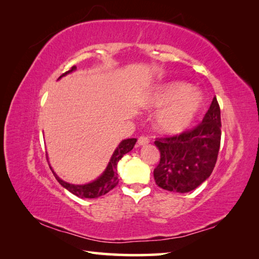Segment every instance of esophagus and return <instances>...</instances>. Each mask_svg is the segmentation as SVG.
Returning a JSON list of instances; mask_svg holds the SVG:
<instances>
[{
	"label": "esophagus",
	"instance_id": "obj_1",
	"mask_svg": "<svg viewBox=\"0 0 259 259\" xmlns=\"http://www.w3.org/2000/svg\"><path fill=\"white\" fill-rule=\"evenodd\" d=\"M148 144H149V139H148L147 137H139V139H138L139 146H146Z\"/></svg>",
	"mask_w": 259,
	"mask_h": 259
}]
</instances>
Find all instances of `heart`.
<instances>
[{
    "instance_id": "1",
    "label": "heart",
    "mask_w": 259,
    "mask_h": 259,
    "mask_svg": "<svg viewBox=\"0 0 259 259\" xmlns=\"http://www.w3.org/2000/svg\"><path fill=\"white\" fill-rule=\"evenodd\" d=\"M145 107L159 110L156 129L167 136L184 133L198 117L203 107V98L190 84L174 81L158 85L145 99Z\"/></svg>"
}]
</instances>
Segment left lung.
Instances as JSON below:
<instances>
[{"label": "left lung", "mask_w": 259, "mask_h": 259, "mask_svg": "<svg viewBox=\"0 0 259 259\" xmlns=\"http://www.w3.org/2000/svg\"><path fill=\"white\" fill-rule=\"evenodd\" d=\"M221 108L216 97L202 122L190 131L158 138L160 162L153 170L156 184L172 192H189L211 175L217 161L222 137Z\"/></svg>", "instance_id": "8db88e82"}]
</instances>
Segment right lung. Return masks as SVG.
I'll return each mask as SVG.
<instances>
[{
  "mask_svg": "<svg viewBox=\"0 0 259 259\" xmlns=\"http://www.w3.org/2000/svg\"><path fill=\"white\" fill-rule=\"evenodd\" d=\"M76 70V67H72L71 70L67 71V72L63 73L59 79H61L62 76L67 75L73 71ZM137 142L136 138H129V139H124L120 142L118 147L115 148L114 152L112 153L111 158H110V161L108 163L107 168L104 169V171L101 174V176L91 181V183H88L84 185H74V184H69L67 181L62 180L59 176L54 172V170L51 168L52 172L54 175V177L59 181V184L61 185L63 188L69 190L71 194H73L75 196H78L80 198H98L100 196L106 195L107 192H109L111 189H113L115 186L118 185L119 180H118V162L121 158L123 157V155L128 153L129 151L133 150V148L135 147Z\"/></svg>",
  "mask_w": 259,
  "mask_h": 259,
  "instance_id": "add662e5",
  "label": "right lung"
}]
</instances>
